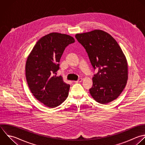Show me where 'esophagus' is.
I'll use <instances>...</instances> for the list:
<instances>
[{
    "label": "esophagus",
    "instance_id": "obj_1",
    "mask_svg": "<svg viewBox=\"0 0 145 145\" xmlns=\"http://www.w3.org/2000/svg\"><path fill=\"white\" fill-rule=\"evenodd\" d=\"M82 80H83V79H82V78H79L78 80L75 81V83H80V82H81Z\"/></svg>",
    "mask_w": 145,
    "mask_h": 145
}]
</instances>
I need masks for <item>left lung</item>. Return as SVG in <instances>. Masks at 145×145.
Listing matches in <instances>:
<instances>
[{
  "label": "left lung",
  "mask_w": 145,
  "mask_h": 145,
  "mask_svg": "<svg viewBox=\"0 0 145 145\" xmlns=\"http://www.w3.org/2000/svg\"><path fill=\"white\" fill-rule=\"evenodd\" d=\"M75 37L86 49L93 69H98L89 89L91 96L103 104L116 99L128 78L127 60L120 46L111 35L99 29L78 33Z\"/></svg>",
  "instance_id": "1"
}]
</instances>
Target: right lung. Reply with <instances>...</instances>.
<instances>
[{
  "instance_id": "right-lung-1",
  "label": "right lung",
  "mask_w": 145,
  "mask_h": 145,
  "mask_svg": "<svg viewBox=\"0 0 145 145\" xmlns=\"http://www.w3.org/2000/svg\"><path fill=\"white\" fill-rule=\"evenodd\" d=\"M75 42L67 35L50 33L41 37L27 58L25 76L33 95L46 106L55 108L67 97L70 86L56 72L65 48Z\"/></svg>"
}]
</instances>
